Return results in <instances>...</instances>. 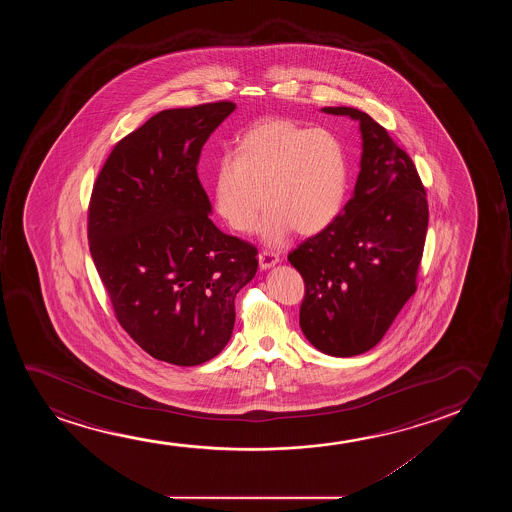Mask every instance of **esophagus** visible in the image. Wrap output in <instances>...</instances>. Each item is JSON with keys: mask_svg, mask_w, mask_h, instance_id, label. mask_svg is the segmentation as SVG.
I'll return each instance as SVG.
<instances>
[{"mask_svg": "<svg viewBox=\"0 0 512 512\" xmlns=\"http://www.w3.org/2000/svg\"><path fill=\"white\" fill-rule=\"evenodd\" d=\"M278 262H280L278 253L267 252V250L259 253L260 269H269V267H273L274 264H278Z\"/></svg>", "mask_w": 512, "mask_h": 512, "instance_id": "obj_1", "label": "esophagus"}]
</instances>
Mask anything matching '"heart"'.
I'll use <instances>...</instances> for the list:
<instances>
[{
	"mask_svg": "<svg viewBox=\"0 0 512 512\" xmlns=\"http://www.w3.org/2000/svg\"><path fill=\"white\" fill-rule=\"evenodd\" d=\"M348 194V159L341 141L292 120L257 122L239 138L234 155L217 164L213 204L232 231L280 245L288 232L313 236L336 222Z\"/></svg>",
	"mask_w": 512,
	"mask_h": 512,
	"instance_id": "heart-1",
	"label": "heart"
}]
</instances>
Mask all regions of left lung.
<instances>
[{"instance_id":"1","label":"left lung","mask_w":512,"mask_h":512,"mask_svg":"<svg viewBox=\"0 0 512 512\" xmlns=\"http://www.w3.org/2000/svg\"><path fill=\"white\" fill-rule=\"evenodd\" d=\"M355 192L334 224L288 253L306 287L299 323L316 350L355 357L374 348L416 292L427 238V192L413 159L365 112Z\"/></svg>"}]
</instances>
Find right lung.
Returning <instances> with one entry per match:
<instances>
[{
	"label": "right lung",
	"mask_w": 512,
	"mask_h": 512,
	"mask_svg": "<svg viewBox=\"0 0 512 512\" xmlns=\"http://www.w3.org/2000/svg\"><path fill=\"white\" fill-rule=\"evenodd\" d=\"M236 105L162 110L113 147L92 189L87 236L113 313L148 355L199 365L231 339L257 248L211 222L197 164Z\"/></svg>",
	"instance_id": "1"
}]
</instances>
